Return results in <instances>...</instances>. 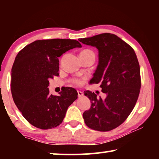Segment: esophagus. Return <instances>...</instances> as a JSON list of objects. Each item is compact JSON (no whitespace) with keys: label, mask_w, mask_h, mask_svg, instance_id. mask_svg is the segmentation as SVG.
<instances>
[{"label":"esophagus","mask_w":159,"mask_h":159,"mask_svg":"<svg viewBox=\"0 0 159 159\" xmlns=\"http://www.w3.org/2000/svg\"><path fill=\"white\" fill-rule=\"evenodd\" d=\"M78 96H79V98H82V97H83V93L81 92V91L79 90V91H78Z\"/></svg>","instance_id":"obj_1"}]
</instances>
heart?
I'll use <instances>...</instances> for the list:
<instances>
[{
	"instance_id": "1",
	"label": "heart",
	"mask_w": 159,
	"mask_h": 159,
	"mask_svg": "<svg viewBox=\"0 0 159 159\" xmlns=\"http://www.w3.org/2000/svg\"><path fill=\"white\" fill-rule=\"evenodd\" d=\"M88 52H93L89 50H83L80 53H88ZM72 82H73L74 84H76L77 85H82L83 83H85V79H75L74 80H72Z\"/></svg>"
}]
</instances>
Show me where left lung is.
Instances as JSON below:
<instances>
[{"instance_id":"1","label":"left lung","mask_w":159,"mask_h":159,"mask_svg":"<svg viewBox=\"0 0 159 159\" xmlns=\"http://www.w3.org/2000/svg\"><path fill=\"white\" fill-rule=\"evenodd\" d=\"M82 43L97 48L99 64L90 83H100L102 99L89 90L84 95L91 107L83 114L88 127L106 132L117 128L133 111L141 88L140 68L130 45L114 34L104 33L79 39Z\"/></svg>"}]
</instances>
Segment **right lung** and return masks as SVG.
<instances>
[{"mask_svg": "<svg viewBox=\"0 0 159 159\" xmlns=\"http://www.w3.org/2000/svg\"><path fill=\"white\" fill-rule=\"evenodd\" d=\"M76 40H39L16 56L12 68L13 100L27 121L40 129L57 127L68 107L78 98L77 91L67 87L56 96L50 94L49 80L59 76L58 57L66 51L81 48Z\"/></svg>", "mask_w": 159, "mask_h": 159, "instance_id": "obj_1", "label": "right lung"}]
</instances>
